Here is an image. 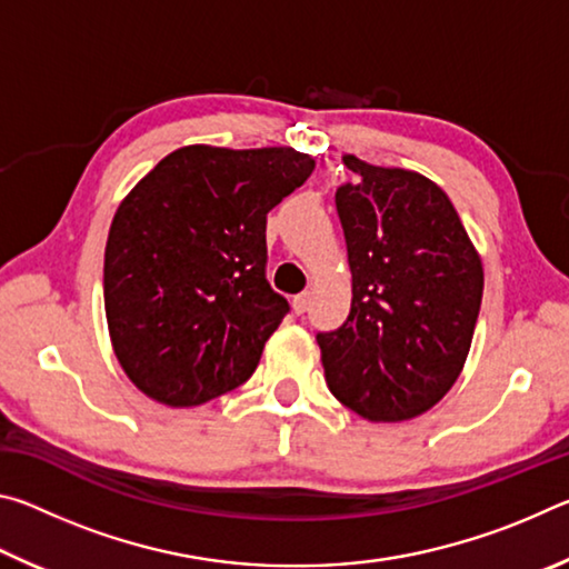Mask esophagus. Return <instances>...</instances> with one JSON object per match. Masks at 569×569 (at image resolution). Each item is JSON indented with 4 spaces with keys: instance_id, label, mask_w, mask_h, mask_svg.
Wrapping results in <instances>:
<instances>
[{
    "instance_id": "esophagus-1",
    "label": "esophagus",
    "mask_w": 569,
    "mask_h": 569,
    "mask_svg": "<svg viewBox=\"0 0 569 569\" xmlns=\"http://www.w3.org/2000/svg\"><path fill=\"white\" fill-rule=\"evenodd\" d=\"M308 303H311V293H298V296H293V311L298 313V316H303L306 311H308Z\"/></svg>"
}]
</instances>
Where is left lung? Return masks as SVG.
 I'll use <instances>...</instances> for the list:
<instances>
[{"label":"left lung","instance_id":"8db88e82","mask_svg":"<svg viewBox=\"0 0 569 569\" xmlns=\"http://www.w3.org/2000/svg\"><path fill=\"white\" fill-rule=\"evenodd\" d=\"M336 190L351 311L319 331L326 381L371 421L419 417L455 387L475 336L485 271L447 192L419 172L366 166Z\"/></svg>","mask_w":569,"mask_h":569}]
</instances>
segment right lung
Instances as JSON below:
<instances>
[{"mask_svg": "<svg viewBox=\"0 0 569 569\" xmlns=\"http://www.w3.org/2000/svg\"><path fill=\"white\" fill-rule=\"evenodd\" d=\"M311 172L291 148L188 146L132 188L104 248V311L134 387L196 407L250 379L291 311L266 278V216Z\"/></svg>", "mask_w": 569, "mask_h": 569, "instance_id": "add662e5", "label": "right lung"}]
</instances>
